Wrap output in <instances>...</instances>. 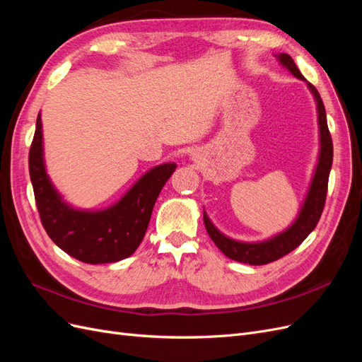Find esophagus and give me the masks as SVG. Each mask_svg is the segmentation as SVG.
Masks as SVG:
<instances>
[{"label":"esophagus","mask_w":362,"mask_h":362,"mask_svg":"<svg viewBox=\"0 0 362 362\" xmlns=\"http://www.w3.org/2000/svg\"><path fill=\"white\" fill-rule=\"evenodd\" d=\"M192 158H193V160H194V161H196V156H194V154H193V156H192Z\"/></svg>","instance_id":"obj_1"}]
</instances>
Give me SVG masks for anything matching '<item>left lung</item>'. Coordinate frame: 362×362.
<instances>
[{"label":"left lung","mask_w":362,"mask_h":362,"mask_svg":"<svg viewBox=\"0 0 362 362\" xmlns=\"http://www.w3.org/2000/svg\"><path fill=\"white\" fill-rule=\"evenodd\" d=\"M279 64L286 68L293 76L298 80L306 83L310 92L314 96L315 107H317V125H319V156H317V164L313 172V177L310 181V187L306 190L303 202L299 208L298 216L294 221L284 229V231L272 235L269 238L259 240V242H242V240H235L225 235L221 229L216 228V225L210 221V217L204 210V223L206 228V233L214 242V245L221 249L223 254L238 262H245L250 266H262L267 262L276 261L287 255L288 252L298 247L303 240L308 237L319 222L322 216L326 192H327V180H329V172L332 168V139L327 129V120L326 112L322 98L317 92L315 87L303 78V75L296 66L294 60L286 52L275 54Z\"/></svg>","instance_id":"8db88e82"}]
</instances>
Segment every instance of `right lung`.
I'll use <instances>...</instances> for the list:
<instances>
[{"label":"right lung","mask_w":362,"mask_h":362,"mask_svg":"<svg viewBox=\"0 0 362 362\" xmlns=\"http://www.w3.org/2000/svg\"><path fill=\"white\" fill-rule=\"evenodd\" d=\"M28 168L40 221L49 238L78 261L105 264L134 254L145 237L152 208L177 163H163L149 169L122 198L103 210L76 208L63 199L47 172L39 112Z\"/></svg>","instance_id":"right-lung-1"}]
</instances>
